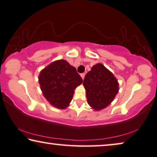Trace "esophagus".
I'll return each mask as SVG.
<instances>
[{
    "label": "esophagus",
    "instance_id": "1",
    "mask_svg": "<svg viewBox=\"0 0 157 157\" xmlns=\"http://www.w3.org/2000/svg\"><path fill=\"white\" fill-rule=\"evenodd\" d=\"M85 73H82V74L80 75L81 78H82V79H84V78H85Z\"/></svg>",
    "mask_w": 157,
    "mask_h": 157
}]
</instances>
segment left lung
<instances>
[{"label": "left lung", "mask_w": 157, "mask_h": 157, "mask_svg": "<svg viewBox=\"0 0 157 157\" xmlns=\"http://www.w3.org/2000/svg\"><path fill=\"white\" fill-rule=\"evenodd\" d=\"M83 85L87 103L95 110L107 107L119 92L117 79L101 63L96 64L86 74Z\"/></svg>", "instance_id": "left-lung-1"}]
</instances>
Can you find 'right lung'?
<instances>
[{
	"instance_id": "add662e5",
	"label": "right lung",
	"mask_w": 157,
	"mask_h": 157,
	"mask_svg": "<svg viewBox=\"0 0 157 157\" xmlns=\"http://www.w3.org/2000/svg\"><path fill=\"white\" fill-rule=\"evenodd\" d=\"M39 84L43 96L50 105L65 109L73 97L74 90L82 83V79L66 60L55 61L39 75Z\"/></svg>"
}]
</instances>
